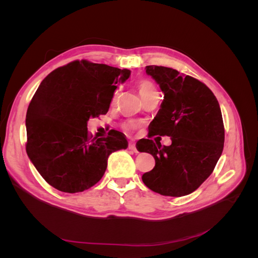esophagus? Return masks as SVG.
Masks as SVG:
<instances>
[{"label": "esophagus", "mask_w": 258, "mask_h": 258, "mask_svg": "<svg viewBox=\"0 0 258 258\" xmlns=\"http://www.w3.org/2000/svg\"><path fill=\"white\" fill-rule=\"evenodd\" d=\"M129 150H130V151H132V152H135V153H138L137 146H136V144H135V143H130V144H129Z\"/></svg>", "instance_id": "1"}]
</instances>
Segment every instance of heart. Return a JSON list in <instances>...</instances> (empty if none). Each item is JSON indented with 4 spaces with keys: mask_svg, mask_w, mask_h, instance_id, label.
Listing matches in <instances>:
<instances>
[{
    "mask_svg": "<svg viewBox=\"0 0 258 258\" xmlns=\"http://www.w3.org/2000/svg\"><path fill=\"white\" fill-rule=\"evenodd\" d=\"M137 86H138V89H139L140 93H141V96H142L143 99L154 95V93H157V89H156L155 85L151 81H148V80H145V79L139 80L137 82ZM119 92H120L119 90H116L115 91L114 96H113V99H112V105H114L116 103L117 99H118V97H119ZM134 127H135V123H132V122H129L127 124V128L128 129H131V128H134Z\"/></svg>",
    "mask_w": 258,
    "mask_h": 258,
    "instance_id": "heart-1",
    "label": "heart"
}]
</instances>
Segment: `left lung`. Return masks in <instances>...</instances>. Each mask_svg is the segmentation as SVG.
<instances>
[{
  "label": "left lung",
  "mask_w": 258,
  "mask_h": 258,
  "mask_svg": "<svg viewBox=\"0 0 258 258\" xmlns=\"http://www.w3.org/2000/svg\"><path fill=\"white\" fill-rule=\"evenodd\" d=\"M163 101L151 122V137H171L170 146L146 140L139 152L150 153L155 167L143 183L163 196L182 197L196 190L213 172L223 153L225 130L218 101L207 86L171 68L147 66Z\"/></svg>",
  "instance_id": "obj_1"
}]
</instances>
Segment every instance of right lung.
<instances>
[{
  "instance_id": "add662e5",
  "label": "right lung",
  "mask_w": 258,
  "mask_h": 258,
  "mask_svg": "<svg viewBox=\"0 0 258 258\" xmlns=\"http://www.w3.org/2000/svg\"><path fill=\"white\" fill-rule=\"evenodd\" d=\"M130 76L118 69L76 60L45 77L29 104L26 116L30 160L42 177L63 192H80L102 178L107 158L124 150L121 132L91 139L90 117L106 114L117 88Z\"/></svg>"
}]
</instances>
